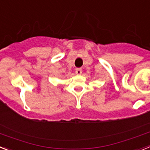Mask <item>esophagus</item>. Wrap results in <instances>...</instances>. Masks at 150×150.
I'll list each match as a JSON object with an SVG mask.
<instances>
[{
	"label": "esophagus",
	"mask_w": 150,
	"mask_h": 150,
	"mask_svg": "<svg viewBox=\"0 0 150 150\" xmlns=\"http://www.w3.org/2000/svg\"><path fill=\"white\" fill-rule=\"evenodd\" d=\"M75 73L79 75H81V74L82 73V69L81 68H77L76 69H75Z\"/></svg>",
	"instance_id": "34e87169"
}]
</instances>
